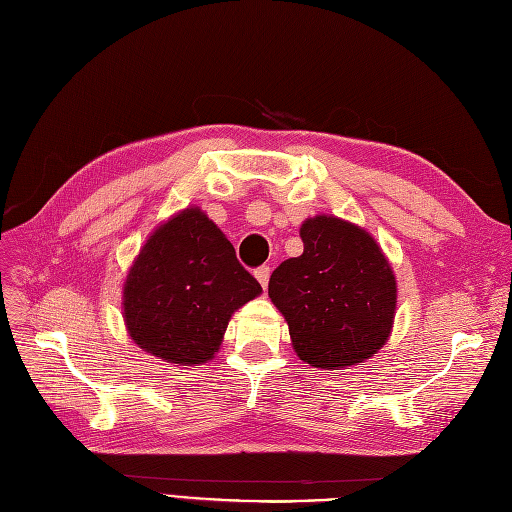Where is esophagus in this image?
I'll return each mask as SVG.
<instances>
[{
	"label": "esophagus",
	"instance_id": "1",
	"mask_svg": "<svg viewBox=\"0 0 512 512\" xmlns=\"http://www.w3.org/2000/svg\"><path fill=\"white\" fill-rule=\"evenodd\" d=\"M254 275H256V280L260 282L262 290H267V286H269V277H271V269H269V267H258V269L254 271Z\"/></svg>",
	"mask_w": 512,
	"mask_h": 512
}]
</instances>
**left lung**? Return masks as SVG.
Segmentation results:
<instances>
[{
  "label": "left lung",
  "instance_id": "obj_1",
  "mask_svg": "<svg viewBox=\"0 0 512 512\" xmlns=\"http://www.w3.org/2000/svg\"><path fill=\"white\" fill-rule=\"evenodd\" d=\"M301 239L303 254L284 260L269 280L294 352L320 369L363 363L393 327L397 286L389 260L363 228L331 215L307 220Z\"/></svg>",
  "mask_w": 512,
  "mask_h": 512
}]
</instances>
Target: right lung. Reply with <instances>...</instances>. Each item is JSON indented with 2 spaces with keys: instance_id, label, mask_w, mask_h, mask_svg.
I'll return each instance as SVG.
<instances>
[{
  "instance_id": "right-lung-1",
  "label": "right lung",
  "mask_w": 512,
  "mask_h": 512,
  "mask_svg": "<svg viewBox=\"0 0 512 512\" xmlns=\"http://www.w3.org/2000/svg\"><path fill=\"white\" fill-rule=\"evenodd\" d=\"M260 292L222 230L194 207L145 243L123 288V314L138 348L196 365L213 359L232 312Z\"/></svg>"
}]
</instances>
